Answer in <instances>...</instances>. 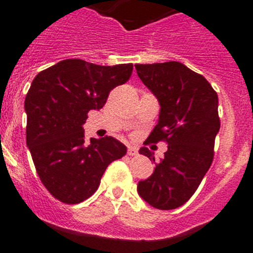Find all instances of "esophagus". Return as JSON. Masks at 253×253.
<instances>
[{
	"mask_svg": "<svg viewBox=\"0 0 253 253\" xmlns=\"http://www.w3.org/2000/svg\"><path fill=\"white\" fill-rule=\"evenodd\" d=\"M137 153H138V149L135 148V147H131V146L128 147V154H129V156H135Z\"/></svg>",
	"mask_w": 253,
	"mask_h": 253,
	"instance_id": "34e87169",
	"label": "esophagus"
}]
</instances>
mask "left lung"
Returning a JSON list of instances; mask_svg holds the SVG:
<instances>
[{
  "instance_id": "obj_1",
  "label": "left lung",
  "mask_w": 253,
  "mask_h": 253,
  "mask_svg": "<svg viewBox=\"0 0 253 253\" xmlns=\"http://www.w3.org/2000/svg\"><path fill=\"white\" fill-rule=\"evenodd\" d=\"M135 69L161 106L157 125L147 140L167 143L153 173L138 182V194L153 208L176 209L194 195L213 162L220 128L218 95L202 75L180 62L135 64ZM139 153L154 162V153L147 147Z\"/></svg>"
}]
</instances>
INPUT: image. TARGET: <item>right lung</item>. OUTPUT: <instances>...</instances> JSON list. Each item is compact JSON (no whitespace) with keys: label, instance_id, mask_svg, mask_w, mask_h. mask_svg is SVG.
<instances>
[{"label":"right lung","instance_id":"obj_1","mask_svg":"<svg viewBox=\"0 0 253 253\" xmlns=\"http://www.w3.org/2000/svg\"><path fill=\"white\" fill-rule=\"evenodd\" d=\"M131 72V63L110 67L64 59L31 82L25 97L26 144L43 185L62 203L90 198L106 167L126 153L113 137L87 142L84 124L88 111L100 110Z\"/></svg>","mask_w":253,"mask_h":253}]
</instances>
